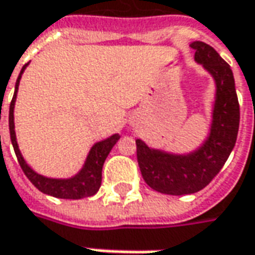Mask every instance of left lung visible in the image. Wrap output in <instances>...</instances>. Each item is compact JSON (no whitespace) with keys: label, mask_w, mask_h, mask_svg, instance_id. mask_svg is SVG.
Instances as JSON below:
<instances>
[{"label":"left lung","mask_w":255,"mask_h":255,"mask_svg":"<svg viewBox=\"0 0 255 255\" xmlns=\"http://www.w3.org/2000/svg\"><path fill=\"white\" fill-rule=\"evenodd\" d=\"M191 47L195 50L196 63L202 64L216 84L208 137L187 154L167 153L136 140L137 163L143 179L148 187L167 195L195 194L206 187L225 165L239 133L240 107L232 68L209 44L196 40Z\"/></svg>","instance_id":"obj_1"}]
</instances>
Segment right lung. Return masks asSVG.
Instances as JSON below:
<instances>
[{
  "mask_svg": "<svg viewBox=\"0 0 255 255\" xmlns=\"http://www.w3.org/2000/svg\"><path fill=\"white\" fill-rule=\"evenodd\" d=\"M26 67H28V64H25L20 70L16 84H15L13 98H12L11 105H9V134H11L12 146H13V150H15V154H16L22 171L25 172V175L28 177L29 181L40 192H43L46 195L61 198V199H81V198L95 195L101 187L104 163L107 160L109 151L115 146L116 141L119 140L121 136L112 134L111 137L95 143L87 155V160L84 163L83 168L71 178H47V177H43V175L33 171L20 154L18 143H16L15 125H13V108H15V101H16V92H18V87H19L20 77H22Z\"/></svg>",
  "mask_w": 255,
  "mask_h": 255,
  "instance_id": "add662e5",
  "label": "right lung"
}]
</instances>
